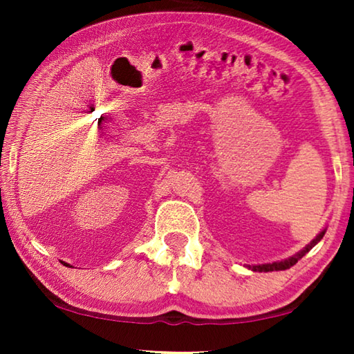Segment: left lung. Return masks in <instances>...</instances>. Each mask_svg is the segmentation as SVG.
I'll list each match as a JSON object with an SVG mask.
<instances>
[{"label": "left lung", "mask_w": 354, "mask_h": 354, "mask_svg": "<svg viewBox=\"0 0 354 354\" xmlns=\"http://www.w3.org/2000/svg\"><path fill=\"white\" fill-rule=\"evenodd\" d=\"M325 230H323L320 234H317L315 239H313L310 241V243H308L306 247H304L301 251H298L297 254L290 256L289 259H284V261H279V262H272V263H261V266H248L250 270L253 272H279V270H287V268H290L292 266H295V263L301 259V257L308 253V251L315 247L317 243H319L322 241V237L325 236Z\"/></svg>", "instance_id": "obj_1"}]
</instances>
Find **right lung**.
<instances>
[{
	"label": "right lung",
	"instance_id": "right-lung-1",
	"mask_svg": "<svg viewBox=\"0 0 354 354\" xmlns=\"http://www.w3.org/2000/svg\"><path fill=\"white\" fill-rule=\"evenodd\" d=\"M67 266H68V263H67Z\"/></svg>",
	"mask_w": 354,
	"mask_h": 354
}]
</instances>
